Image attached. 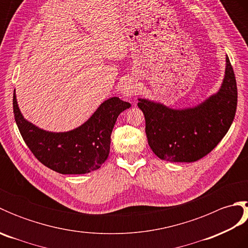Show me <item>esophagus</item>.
Segmentation results:
<instances>
[{
  "label": "esophagus",
  "mask_w": 248,
  "mask_h": 248,
  "mask_svg": "<svg viewBox=\"0 0 248 248\" xmlns=\"http://www.w3.org/2000/svg\"><path fill=\"white\" fill-rule=\"evenodd\" d=\"M119 91L124 97L131 98L139 93L140 87L139 84L133 78H127V80L121 83V85L119 86Z\"/></svg>",
  "instance_id": "34e87169"
}]
</instances>
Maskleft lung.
<instances>
[{
    "mask_svg": "<svg viewBox=\"0 0 248 248\" xmlns=\"http://www.w3.org/2000/svg\"><path fill=\"white\" fill-rule=\"evenodd\" d=\"M238 89L232 66L226 55L225 76L218 91L194 107L172 108L139 98L151 150L161 160L191 163L217 146L234 119Z\"/></svg>",
    "mask_w": 248,
    "mask_h": 248,
    "instance_id": "obj_1",
    "label": "left lung"
}]
</instances>
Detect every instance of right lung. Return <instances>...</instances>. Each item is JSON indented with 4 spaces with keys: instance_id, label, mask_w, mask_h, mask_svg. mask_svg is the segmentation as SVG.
I'll return each mask as SVG.
<instances>
[{
    "instance_id": "right-lung-1",
    "label": "right lung",
    "mask_w": 248,
    "mask_h": 248,
    "mask_svg": "<svg viewBox=\"0 0 248 248\" xmlns=\"http://www.w3.org/2000/svg\"><path fill=\"white\" fill-rule=\"evenodd\" d=\"M16 124L25 144L50 170L62 175H82L99 170L109 154L110 134L121 112L131 107L118 97L107 99L85 123L66 132H51L26 120L14 91Z\"/></svg>"
}]
</instances>
